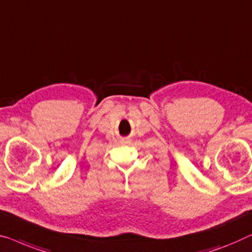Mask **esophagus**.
Listing matches in <instances>:
<instances>
[{"label":"esophagus","instance_id":"1","mask_svg":"<svg viewBox=\"0 0 252 252\" xmlns=\"http://www.w3.org/2000/svg\"><path fill=\"white\" fill-rule=\"evenodd\" d=\"M123 142H124V143H127V142H128V138H124Z\"/></svg>","mask_w":252,"mask_h":252}]
</instances>
